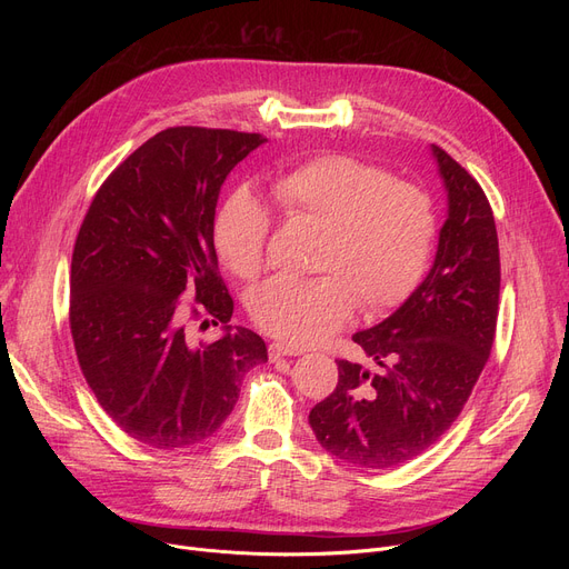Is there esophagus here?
<instances>
[{"label": "esophagus", "mask_w": 569, "mask_h": 569, "mask_svg": "<svg viewBox=\"0 0 569 569\" xmlns=\"http://www.w3.org/2000/svg\"><path fill=\"white\" fill-rule=\"evenodd\" d=\"M290 355H302L300 348H292L288 343H281V341H274L269 343V360H281V357H290Z\"/></svg>", "instance_id": "34e87169"}]
</instances>
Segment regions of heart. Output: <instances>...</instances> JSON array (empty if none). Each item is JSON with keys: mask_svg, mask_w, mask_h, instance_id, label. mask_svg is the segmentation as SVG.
<instances>
[{"mask_svg": "<svg viewBox=\"0 0 569 569\" xmlns=\"http://www.w3.org/2000/svg\"><path fill=\"white\" fill-rule=\"evenodd\" d=\"M272 198L288 223L320 228L313 279L277 277L249 302L262 332L292 346H311L348 322L360 302L365 311L399 305L420 281L436 234L431 196L387 170L343 154L309 159L281 172ZM269 214L249 191H232L214 219L221 262L244 281L264 267Z\"/></svg>", "mask_w": 569, "mask_h": 569, "instance_id": "obj_1", "label": "heart"}]
</instances>
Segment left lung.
Here are the masks:
<instances>
[{"instance_id":"1","label":"left lung","mask_w":569,"mask_h":569,"mask_svg":"<svg viewBox=\"0 0 569 569\" xmlns=\"http://www.w3.org/2000/svg\"><path fill=\"white\" fill-rule=\"evenodd\" d=\"M447 221L431 272L380 325L357 332L373 369L337 360L335 392L309 425L337 459L395 468L427 452L461 415L496 339L500 253L487 193L438 144Z\"/></svg>"}]
</instances>
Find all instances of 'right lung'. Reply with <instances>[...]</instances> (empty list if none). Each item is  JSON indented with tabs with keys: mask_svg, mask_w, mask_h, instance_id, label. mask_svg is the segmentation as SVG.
I'll list each match as a JSON object with an SVG mask.
<instances>
[{
	"mask_svg": "<svg viewBox=\"0 0 569 569\" xmlns=\"http://www.w3.org/2000/svg\"><path fill=\"white\" fill-rule=\"evenodd\" d=\"M264 140L170 127L108 174L78 230L69 322L80 371L110 420L154 450L217 433L244 376L267 362L256 332H230L214 251L223 179ZM191 319L221 321L227 337L196 347Z\"/></svg>",
	"mask_w": 569,
	"mask_h": 569,
	"instance_id": "add662e5",
	"label": "right lung"
}]
</instances>
